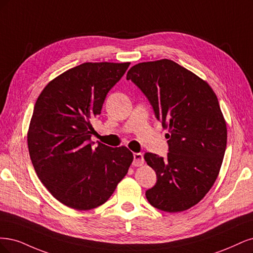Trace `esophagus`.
Segmentation results:
<instances>
[{"instance_id": "1", "label": "esophagus", "mask_w": 253, "mask_h": 253, "mask_svg": "<svg viewBox=\"0 0 253 253\" xmlns=\"http://www.w3.org/2000/svg\"><path fill=\"white\" fill-rule=\"evenodd\" d=\"M144 164V159L142 153H133V163L132 165L134 167H140Z\"/></svg>"}]
</instances>
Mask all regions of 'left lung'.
Returning <instances> with one entry per match:
<instances>
[{"mask_svg": "<svg viewBox=\"0 0 253 253\" xmlns=\"http://www.w3.org/2000/svg\"><path fill=\"white\" fill-rule=\"evenodd\" d=\"M127 80L148 97L168 129L167 157L144 156L158 177L146 198L166 212L189 209L213 186L223 163L227 126L217 97L206 81L167 59L134 65Z\"/></svg>", "mask_w": 253, "mask_h": 253, "instance_id": "1", "label": "left lung"}]
</instances>
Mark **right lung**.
I'll return each instance as SVG.
<instances>
[{"instance_id": "obj_1", "label": "right lung", "mask_w": 253, "mask_h": 253, "mask_svg": "<svg viewBox=\"0 0 253 253\" xmlns=\"http://www.w3.org/2000/svg\"><path fill=\"white\" fill-rule=\"evenodd\" d=\"M130 63H83L51 80L39 95L27 132L30 160L52 197L76 210L107 201L133 154L90 142L94 119Z\"/></svg>"}]
</instances>
